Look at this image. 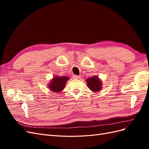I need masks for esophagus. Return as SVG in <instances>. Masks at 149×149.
<instances>
[{"label":"esophagus","instance_id":"obj_1","mask_svg":"<svg viewBox=\"0 0 149 149\" xmlns=\"http://www.w3.org/2000/svg\"><path fill=\"white\" fill-rule=\"evenodd\" d=\"M80 76H78V75H73V79H80Z\"/></svg>","mask_w":149,"mask_h":149}]
</instances>
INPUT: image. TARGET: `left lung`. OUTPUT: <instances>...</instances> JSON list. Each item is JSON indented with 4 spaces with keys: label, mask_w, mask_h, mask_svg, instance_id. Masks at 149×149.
I'll list each match as a JSON object with an SVG mask.
<instances>
[{
    "label": "left lung",
    "mask_w": 149,
    "mask_h": 149,
    "mask_svg": "<svg viewBox=\"0 0 149 149\" xmlns=\"http://www.w3.org/2000/svg\"><path fill=\"white\" fill-rule=\"evenodd\" d=\"M88 87L93 92L97 93L100 91L102 89V81L99 78L98 76H94L91 78H88L86 80Z\"/></svg>",
    "instance_id": "left-lung-1"
}]
</instances>
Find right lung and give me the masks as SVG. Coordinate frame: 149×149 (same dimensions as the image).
<instances>
[{"instance_id": "1", "label": "right lung", "mask_w": 149, "mask_h": 149, "mask_svg": "<svg viewBox=\"0 0 149 149\" xmlns=\"http://www.w3.org/2000/svg\"><path fill=\"white\" fill-rule=\"evenodd\" d=\"M70 79L67 76H55L48 84V88L54 93H60L65 88L67 81Z\"/></svg>"}]
</instances>
